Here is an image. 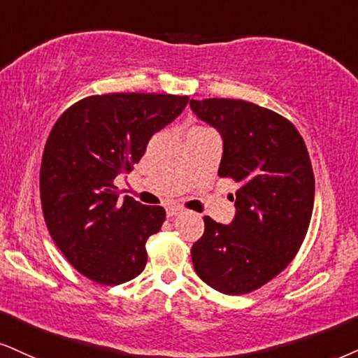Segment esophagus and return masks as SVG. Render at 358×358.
<instances>
[{
    "mask_svg": "<svg viewBox=\"0 0 358 358\" xmlns=\"http://www.w3.org/2000/svg\"><path fill=\"white\" fill-rule=\"evenodd\" d=\"M184 210L180 209V207H178V206H169L166 209V214H167V217H176V215H179V214H182Z\"/></svg>",
    "mask_w": 358,
    "mask_h": 358,
    "instance_id": "1",
    "label": "esophagus"
}]
</instances>
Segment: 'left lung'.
Returning a JSON list of instances; mask_svg holds the SVG:
<instances>
[{"mask_svg":"<svg viewBox=\"0 0 358 358\" xmlns=\"http://www.w3.org/2000/svg\"><path fill=\"white\" fill-rule=\"evenodd\" d=\"M224 143L217 174L239 184L232 222L204 217L192 245L194 271L227 295L249 294L289 266L314 209L315 179L306 143L280 114L242 99H191Z\"/></svg>","mask_w":358,"mask_h":358,"instance_id":"1","label":"left lung"}]
</instances>
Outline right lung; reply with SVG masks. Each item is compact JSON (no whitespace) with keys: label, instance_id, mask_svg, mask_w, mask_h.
Returning <instances> with one entry per match:
<instances>
[{"label":"right lung","instance_id":"add662e5","mask_svg":"<svg viewBox=\"0 0 358 358\" xmlns=\"http://www.w3.org/2000/svg\"><path fill=\"white\" fill-rule=\"evenodd\" d=\"M187 96L113 92L66 109L46 141L39 172L43 215L68 262L87 279L119 285L148 262L145 241L166 220L161 206L119 199L149 139L184 111Z\"/></svg>","mask_w":358,"mask_h":358}]
</instances>
